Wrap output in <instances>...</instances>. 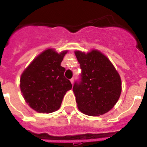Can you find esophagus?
<instances>
[{
	"instance_id": "34e87169",
	"label": "esophagus",
	"mask_w": 147,
	"mask_h": 147,
	"mask_svg": "<svg viewBox=\"0 0 147 147\" xmlns=\"http://www.w3.org/2000/svg\"><path fill=\"white\" fill-rule=\"evenodd\" d=\"M70 81H71V84H74V78H72V79H71V80H70Z\"/></svg>"
}]
</instances>
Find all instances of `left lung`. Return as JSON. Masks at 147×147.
<instances>
[{"instance_id":"1","label":"left lung","mask_w":147,"mask_h":147,"mask_svg":"<svg viewBox=\"0 0 147 147\" xmlns=\"http://www.w3.org/2000/svg\"><path fill=\"white\" fill-rule=\"evenodd\" d=\"M75 55L82 69L80 81L76 82L73 88L78 108L92 116L106 113L120 97L121 80L119 73L98 51L87 54L76 51Z\"/></svg>"}]
</instances>
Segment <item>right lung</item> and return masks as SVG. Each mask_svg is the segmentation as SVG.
<instances>
[{"label": "right lung", "instance_id": "obj_1", "mask_svg": "<svg viewBox=\"0 0 147 147\" xmlns=\"http://www.w3.org/2000/svg\"><path fill=\"white\" fill-rule=\"evenodd\" d=\"M67 51L58 54L52 49L44 51L23 71L20 90L26 103L38 113H50L60 107L66 92L72 88L64 76L61 62Z\"/></svg>", "mask_w": 147, "mask_h": 147}]
</instances>
